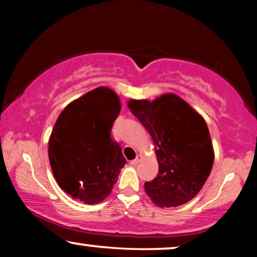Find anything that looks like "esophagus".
I'll return each instance as SVG.
<instances>
[{
    "label": "esophagus",
    "mask_w": 257,
    "mask_h": 257,
    "mask_svg": "<svg viewBox=\"0 0 257 257\" xmlns=\"http://www.w3.org/2000/svg\"><path fill=\"white\" fill-rule=\"evenodd\" d=\"M142 159H143V156H142V154H138V156H137L136 159H135V160H132L131 163H130V164H131L132 166H136L137 164H139L140 161H142Z\"/></svg>",
    "instance_id": "obj_1"
}]
</instances>
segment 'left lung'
<instances>
[{
	"instance_id": "obj_1",
	"label": "left lung",
	"mask_w": 257,
	"mask_h": 257,
	"mask_svg": "<svg viewBox=\"0 0 257 257\" xmlns=\"http://www.w3.org/2000/svg\"><path fill=\"white\" fill-rule=\"evenodd\" d=\"M127 107L152 137L159 174L145 182L154 205L170 208L192 200L205 185L214 149L205 119L175 93L130 99Z\"/></svg>"
}]
</instances>
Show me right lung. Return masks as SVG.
I'll use <instances>...</instances> for the list:
<instances>
[{"mask_svg": "<svg viewBox=\"0 0 257 257\" xmlns=\"http://www.w3.org/2000/svg\"><path fill=\"white\" fill-rule=\"evenodd\" d=\"M120 108L118 94L99 86L72 100L58 115L48 156L58 186L72 199L96 205L112 192L126 164L110 135Z\"/></svg>", "mask_w": 257, "mask_h": 257, "instance_id": "1", "label": "right lung"}]
</instances>
